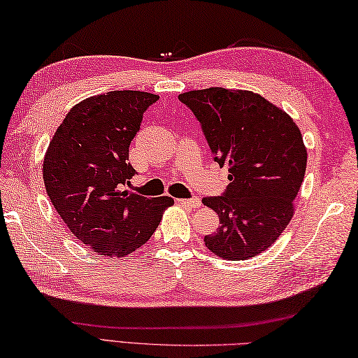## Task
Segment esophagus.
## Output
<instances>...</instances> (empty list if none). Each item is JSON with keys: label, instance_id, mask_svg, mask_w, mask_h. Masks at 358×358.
<instances>
[{"label": "esophagus", "instance_id": "esophagus-1", "mask_svg": "<svg viewBox=\"0 0 358 358\" xmlns=\"http://www.w3.org/2000/svg\"><path fill=\"white\" fill-rule=\"evenodd\" d=\"M176 202L182 207L187 208H199L202 206V202L199 198H193V199H176Z\"/></svg>", "mask_w": 358, "mask_h": 358}]
</instances>
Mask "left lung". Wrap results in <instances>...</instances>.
Listing matches in <instances>:
<instances>
[{
  "label": "left lung",
  "instance_id": "left-lung-1",
  "mask_svg": "<svg viewBox=\"0 0 358 358\" xmlns=\"http://www.w3.org/2000/svg\"><path fill=\"white\" fill-rule=\"evenodd\" d=\"M179 100L199 120L216 162L229 166L225 193L202 199L221 224L203 243L225 259L257 257L294 216L308 164L301 131L287 113L252 91L207 87Z\"/></svg>",
  "mask_w": 358,
  "mask_h": 358
}]
</instances>
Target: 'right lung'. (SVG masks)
Segmentation results:
<instances>
[{"instance_id":"add662e5","label":"right lung","mask_w":358,"mask_h":358,"mask_svg":"<svg viewBox=\"0 0 358 358\" xmlns=\"http://www.w3.org/2000/svg\"><path fill=\"white\" fill-rule=\"evenodd\" d=\"M157 99L111 91L80 101L57 128L43 160L57 213L87 249L105 257L123 258L142 247L174 202L123 189L136 174L128 162L129 143Z\"/></svg>"}]
</instances>
